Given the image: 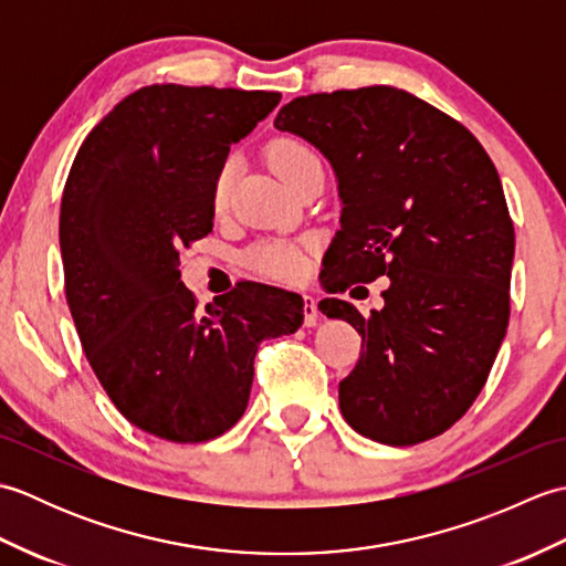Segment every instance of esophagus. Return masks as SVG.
I'll return each instance as SVG.
<instances>
[{"label": "esophagus", "instance_id": "34e87169", "mask_svg": "<svg viewBox=\"0 0 566 566\" xmlns=\"http://www.w3.org/2000/svg\"><path fill=\"white\" fill-rule=\"evenodd\" d=\"M318 323V306H316V298L304 294V326L306 328H314Z\"/></svg>", "mask_w": 566, "mask_h": 566}]
</instances>
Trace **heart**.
Masks as SVG:
<instances>
[{"instance_id":"heart-1","label":"heart","mask_w":566,"mask_h":566,"mask_svg":"<svg viewBox=\"0 0 566 566\" xmlns=\"http://www.w3.org/2000/svg\"><path fill=\"white\" fill-rule=\"evenodd\" d=\"M268 163L290 187H294L298 179L311 170V167L321 165L318 155L311 150L306 143L296 138H274L268 146ZM233 172H235L233 160L223 163L221 170L216 172L213 191H211L213 209L226 207L228 195H231ZM248 260L252 268L270 276H276V280H298V276H302L308 268L311 250L306 245H294V243H262L250 250Z\"/></svg>"}]
</instances>
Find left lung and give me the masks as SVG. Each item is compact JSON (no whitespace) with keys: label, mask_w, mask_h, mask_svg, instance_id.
<instances>
[{"label":"left lung","mask_w":566,"mask_h":566,"mask_svg":"<svg viewBox=\"0 0 566 566\" xmlns=\"http://www.w3.org/2000/svg\"><path fill=\"white\" fill-rule=\"evenodd\" d=\"M274 128L318 148L338 182L326 292L391 280L369 316L318 304L363 335L343 418L394 448L440 436L484 389L509 328L515 233L494 163L460 122L387 84L296 97Z\"/></svg>","instance_id":"obj_1"}]
</instances>
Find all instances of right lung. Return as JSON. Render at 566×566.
<instances>
[{"label":"right lung","mask_w":566,"mask_h":566,"mask_svg":"<svg viewBox=\"0 0 566 566\" xmlns=\"http://www.w3.org/2000/svg\"><path fill=\"white\" fill-rule=\"evenodd\" d=\"M280 92L150 84L77 150L60 203L72 321L128 423L170 442L223 436L245 413L264 338L296 333L304 298L240 282L199 311L179 248L213 228V179Z\"/></svg>","instance_id":"1"}]
</instances>
